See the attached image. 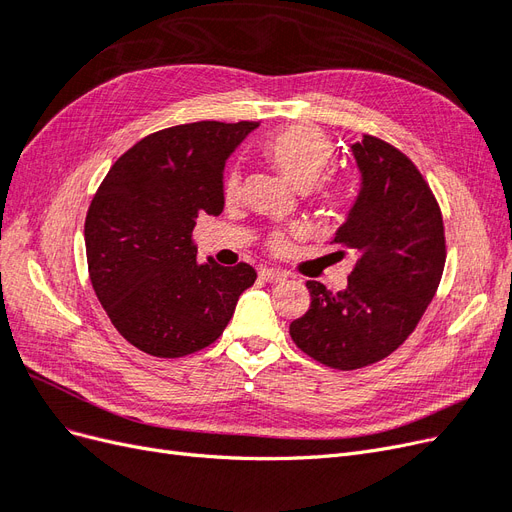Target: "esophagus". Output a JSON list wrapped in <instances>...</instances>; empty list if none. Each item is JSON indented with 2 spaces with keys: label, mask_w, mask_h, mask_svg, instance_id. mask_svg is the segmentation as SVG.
<instances>
[{
  "label": "esophagus",
  "mask_w": 512,
  "mask_h": 512,
  "mask_svg": "<svg viewBox=\"0 0 512 512\" xmlns=\"http://www.w3.org/2000/svg\"><path fill=\"white\" fill-rule=\"evenodd\" d=\"M286 273L284 271H277V269H262L260 271V280H265L269 284H282L286 282Z\"/></svg>",
  "instance_id": "obj_1"
}]
</instances>
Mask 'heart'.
Returning a JSON list of instances; mask_svg holds the SVG:
<instances>
[{
  "label": "heart",
  "mask_w": 512,
  "mask_h": 512,
  "mask_svg": "<svg viewBox=\"0 0 512 512\" xmlns=\"http://www.w3.org/2000/svg\"><path fill=\"white\" fill-rule=\"evenodd\" d=\"M262 153H265L267 162L277 173L288 179L294 188L309 190L324 175V170L329 168L333 160V143L316 126L292 123V126H286L280 132L269 136L265 147H262ZM239 190V175L230 173L224 181L226 200H235L239 196ZM314 192L318 203L327 209H344L350 196L346 181L335 177L321 181ZM269 250L273 254H284L288 250V239L284 235H273L269 239Z\"/></svg>",
  "instance_id": "heart-1"
}]
</instances>
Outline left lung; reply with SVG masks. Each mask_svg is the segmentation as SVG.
<instances>
[{
  "label": "left lung",
  "instance_id": "1",
  "mask_svg": "<svg viewBox=\"0 0 512 512\" xmlns=\"http://www.w3.org/2000/svg\"><path fill=\"white\" fill-rule=\"evenodd\" d=\"M361 192L333 243L356 254L344 292L307 282V312L290 337L307 356L333 369H361L395 352L416 329L444 262L442 211L421 170L391 143L363 134L352 145Z\"/></svg>",
  "mask_w": 512,
  "mask_h": 512
}]
</instances>
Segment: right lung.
Listing matches in <instances>:
<instances>
[{
  "label": "right lung",
  "instance_id": "1",
  "mask_svg": "<svg viewBox=\"0 0 512 512\" xmlns=\"http://www.w3.org/2000/svg\"><path fill=\"white\" fill-rule=\"evenodd\" d=\"M258 121H196L141 138L111 166L85 218L89 280L113 327L160 359L207 348L256 271L196 262L198 215L224 209L222 170Z\"/></svg>",
  "mask_w": 512,
  "mask_h": 512
}]
</instances>
